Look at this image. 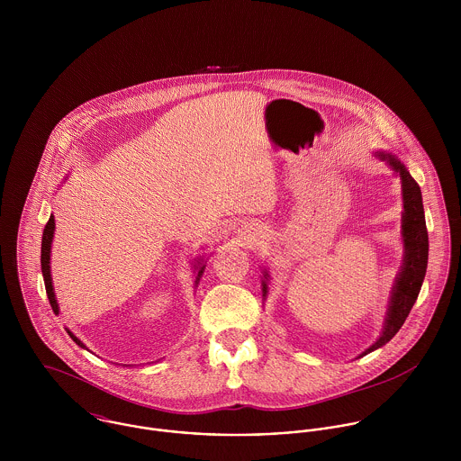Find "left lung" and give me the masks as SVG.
<instances>
[{
	"instance_id": "8db88e82",
	"label": "left lung",
	"mask_w": 461,
	"mask_h": 461,
	"mask_svg": "<svg viewBox=\"0 0 461 461\" xmlns=\"http://www.w3.org/2000/svg\"><path fill=\"white\" fill-rule=\"evenodd\" d=\"M376 156L387 161L401 177V186H402L401 194H402V207H404L401 216V234H402V245H404V259L393 287L382 335L360 357L385 346L402 327L404 320L408 318L419 296V291L426 275V267H428V249H429L422 195H420L419 185L395 156L387 152H376ZM264 278H267V273H264ZM266 293H267V284L263 280V296H266Z\"/></svg>"
}]
</instances>
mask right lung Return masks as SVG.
<instances>
[{"label":"right lung","instance_id":"obj_1","mask_svg":"<svg viewBox=\"0 0 461 461\" xmlns=\"http://www.w3.org/2000/svg\"><path fill=\"white\" fill-rule=\"evenodd\" d=\"M53 234H55V216H50L46 227H44V232H42V250H41V266H42V276H44V284H46V293H48V300L51 303V309L55 314H59V303H57V298H55V289H53V282H51V266H50V256H51V243H53ZM198 267V266H197ZM203 267L205 264H202L198 267L197 280L195 284H198L202 273H203ZM67 333L70 335V339L81 346V348H86L72 331L67 330Z\"/></svg>","mask_w":461,"mask_h":461}]
</instances>
